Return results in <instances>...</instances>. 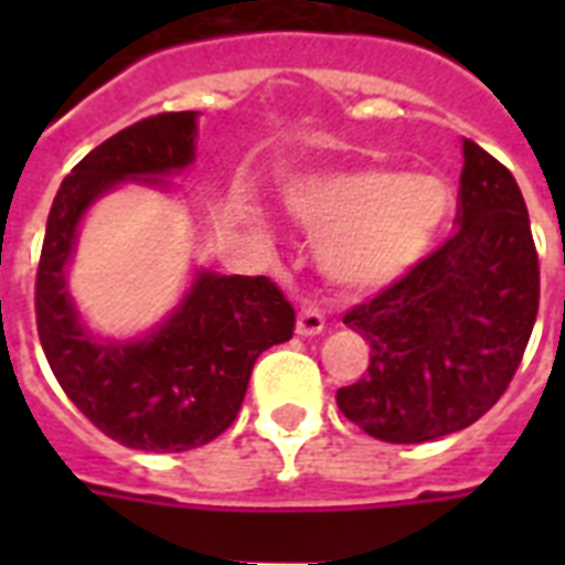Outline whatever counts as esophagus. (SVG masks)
I'll return each mask as SVG.
<instances>
[{
    "label": "esophagus",
    "instance_id": "obj_1",
    "mask_svg": "<svg viewBox=\"0 0 565 565\" xmlns=\"http://www.w3.org/2000/svg\"><path fill=\"white\" fill-rule=\"evenodd\" d=\"M326 331V317L317 305H301L299 317H296V334L299 337H317Z\"/></svg>",
    "mask_w": 565,
    "mask_h": 565
}]
</instances>
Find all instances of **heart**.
<instances>
[{"label": "heart", "instance_id": "1", "mask_svg": "<svg viewBox=\"0 0 565 565\" xmlns=\"http://www.w3.org/2000/svg\"><path fill=\"white\" fill-rule=\"evenodd\" d=\"M284 204L313 234L319 269L354 292L384 290L411 273L434 246L451 207L437 175L337 170L301 175L284 188ZM260 222V211L252 207Z\"/></svg>", "mask_w": 565, "mask_h": 565}]
</instances>
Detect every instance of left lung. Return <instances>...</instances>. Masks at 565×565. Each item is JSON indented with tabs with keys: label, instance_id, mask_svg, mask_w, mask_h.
<instances>
[{
	"label": "left lung",
	"instance_id": "8db88e82",
	"mask_svg": "<svg viewBox=\"0 0 565 565\" xmlns=\"http://www.w3.org/2000/svg\"><path fill=\"white\" fill-rule=\"evenodd\" d=\"M457 199L455 237L343 317L372 354L337 404L384 443H428L481 419L534 331L540 264L516 179L463 140Z\"/></svg>",
	"mask_w": 565,
	"mask_h": 565
}]
</instances>
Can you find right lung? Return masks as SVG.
<instances>
[{
  "mask_svg": "<svg viewBox=\"0 0 565 565\" xmlns=\"http://www.w3.org/2000/svg\"><path fill=\"white\" fill-rule=\"evenodd\" d=\"M199 114H158L96 146L61 181L38 266V334L70 402L128 448L188 451L237 419L252 366L287 343L296 310L266 275L195 269L163 322L131 340L93 334L66 290L78 225L93 202L122 184L170 190L195 161Z\"/></svg>",
  "mask_w": 565,
  "mask_h": 565,
  "instance_id": "right-lung-1",
  "label": "right lung"
}]
</instances>
